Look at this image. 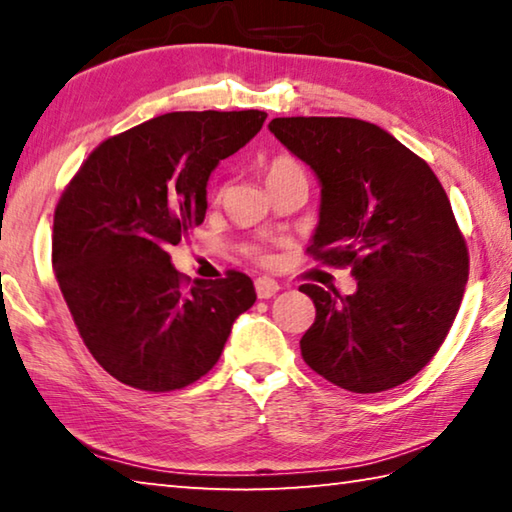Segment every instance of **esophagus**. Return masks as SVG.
I'll use <instances>...</instances> for the list:
<instances>
[{
  "instance_id": "obj_1",
  "label": "esophagus",
  "mask_w": 512,
  "mask_h": 512,
  "mask_svg": "<svg viewBox=\"0 0 512 512\" xmlns=\"http://www.w3.org/2000/svg\"><path fill=\"white\" fill-rule=\"evenodd\" d=\"M255 291H257V298H262V300H268V298H273L277 291H280V284H277L273 277H257L255 280Z\"/></svg>"
}]
</instances>
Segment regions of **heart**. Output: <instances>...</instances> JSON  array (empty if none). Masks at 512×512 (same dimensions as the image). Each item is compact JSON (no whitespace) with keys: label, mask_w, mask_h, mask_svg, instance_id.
Segmentation results:
<instances>
[{"label":"heart","mask_w":512,"mask_h":512,"mask_svg":"<svg viewBox=\"0 0 512 512\" xmlns=\"http://www.w3.org/2000/svg\"><path fill=\"white\" fill-rule=\"evenodd\" d=\"M302 171L300 164L296 160L287 158V155H280V158H275L273 162H268L266 167V185L273 183V180H280L284 176H289V173H298Z\"/></svg>","instance_id":"1"}]
</instances>
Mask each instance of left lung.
<instances>
[{"label":"left lung","instance_id":"8db88e82","mask_svg":"<svg viewBox=\"0 0 512 512\" xmlns=\"http://www.w3.org/2000/svg\"><path fill=\"white\" fill-rule=\"evenodd\" d=\"M268 131L320 183L311 255L350 266L357 280L352 296L302 284L316 305L302 359L352 393L404 384L443 345L470 271L443 185L370 121L277 117Z\"/></svg>","mask_w":512,"mask_h":512}]
</instances>
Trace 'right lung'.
Listing matches in <instances>:
<instances>
[{
  "label": "right lung",
  "instance_id": "obj_1",
  "mask_svg": "<svg viewBox=\"0 0 512 512\" xmlns=\"http://www.w3.org/2000/svg\"><path fill=\"white\" fill-rule=\"evenodd\" d=\"M262 110L167 112L110 137L60 196L51 255L58 287L99 366L140 391L194 384L257 300L230 271L185 287L167 250L207 210V180L264 126Z\"/></svg>",
  "mask_w": 512,
  "mask_h": 512
}]
</instances>
